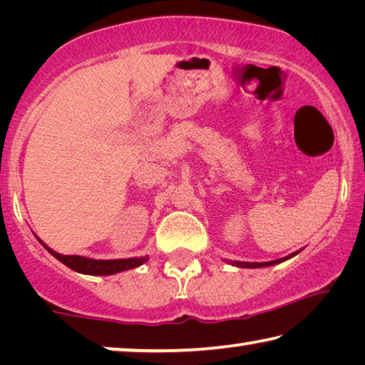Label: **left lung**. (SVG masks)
<instances>
[{"label": "left lung", "instance_id": "8db88e82", "mask_svg": "<svg viewBox=\"0 0 365 365\" xmlns=\"http://www.w3.org/2000/svg\"><path fill=\"white\" fill-rule=\"evenodd\" d=\"M301 251V250H299ZM299 251H294L292 255H288L287 257H280V259H275V261H269V262H242V261H228L235 267H243V269H257V267H269V265H275V264H280L283 261H287V259H292L293 256L298 255Z\"/></svg>", "mask_w": 365, "mask_h": 365}]
</instances>
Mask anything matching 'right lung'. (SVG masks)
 <instances>
[{
	"instance_id": "1",
	"label": "right lung",
	"mask_w": 365,
	"mask_h": 365,
	"mask_svg": "<svg viewBox=\"0 0 365 365\" xmlns=\"http://www.w3.org/2000/svg\"><path fill=\"white\" fill-rule=\"evenodd\" d=\"M36 237V235H35ZM36 240L45 246L48 252L58 259V261L63 262L67 267L78 272V274H85V275H113V274H119V272L123 270H130L135 267H140L141 264H145L148 256L143 257H128V259H90V257H83V256H66V255H59V252L53 251L48 245H45L41 240L36 237Z\"/></svg>"
}]
</instances>
